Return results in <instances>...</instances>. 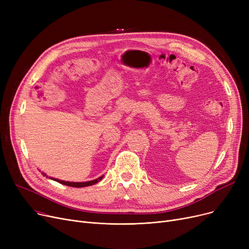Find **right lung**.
<instances>
[{
    "label": "right lung",
    "mask_w": 249,
    "mask_h": 249,
    "mask_svg": "<svg viewBox=\"0 0 249 249\" xmlns=\"http://www.w3.org/2000/svg\"><path fill=\"white\" fill-rule=\"evenodd\" d=\"M44 175V174H43ZM45 176V175H44ZM103 178V177L97 178V179H94V180H90V181H85V182H71V181H64V180H60V179H57V178H51L53 179L55 181H58L60 182V184L62 185H65V186H69V187H74V188H83V187H88V186H91V185H95L97 184V182L99 180H101Z\"/></svg>",
    "instance_id": "add662e5"
}]
</instances>
